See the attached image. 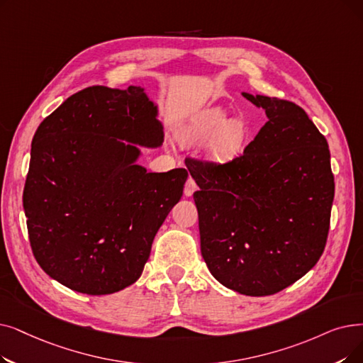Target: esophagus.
<instances>
[{"label": "esophagus", "instance_id": "1", "mask_svg": "<svg viewBox=\"0 0 363 363\" xmlns=\"http://www.w3.org/2000/svg\"><path fill=\"white\" fill-rule=\"evenodd\" d=\"M196 190H197V184L194 182L193 178H188V181H186V184H185V188H184V194H185L186 197H191Z\"/></svg>", "mask_w": 363, "mask_h": 363}]
</instances>
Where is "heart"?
<instances>
[{
	"mask_svg": "<svg viewBox=\"0 0 363 363\" xmlns=\"http://www.w3.org/2000/svg\"><path fill=\"white\" fill-rule=\"evenodd\" d=\"M249 135V124L240 117L230 118L228 109L220 105L200 108L179 125V138L188 145L210 140L204 155L215 166H225L240 159L246 151Z\"/></svg>",
	"mask_w": 363,
	"mask_h": 363,
	"instance_id": "b5f03b06",
	"label": "heart"
}]
</instances>
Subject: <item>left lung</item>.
Listing matches in <instances>:
<instances>
[{"label":"left lung","instance_id":"obj_1","mask_svg":"<svg viewBox=\"0 0 363 363\" xmlns=\"http://www.w3.org/2000/svg\"><path fill=\"white\" fill-rule=\"evenodd\" d=\"M243 96L267 121L240 159L215 166L188 160L200 190V249L212 276L249 296L273 295L307 274L326 245L334 175L325 136L303 108Z\"/></svg>","mask_w":363,"mask_h":363}]
</instances>
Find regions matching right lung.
I'll use <instances>...</instances> for the list:
<instances>
[{
    "label": "right lung",
    "mask_w": 363,
    "mask_h": 363,
    "mask_svg": "<svg viewBox=\"0 0 363 363\" xmlns=\"http://www.w3.org/2000/svg\"><path fill=\"white\" fill-rule=\"evenodd\" d=\"M145 87H87L40 125L23 211L41 269L87 295L114 294L144 272L157 231L181 200L185 169L147 172L140 147L163 145Z\"/></svg>",
    "instance_id": "add662e5"
}]
</instances>
